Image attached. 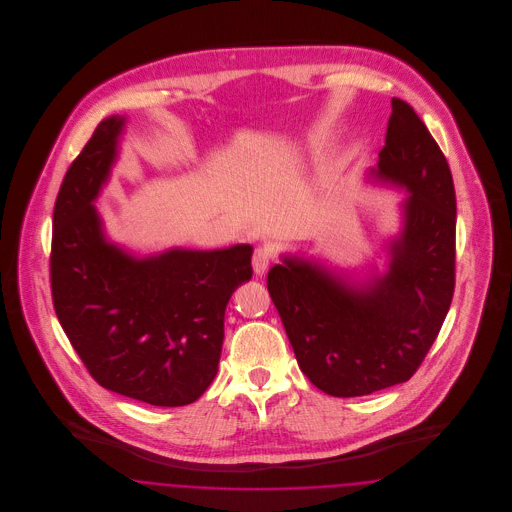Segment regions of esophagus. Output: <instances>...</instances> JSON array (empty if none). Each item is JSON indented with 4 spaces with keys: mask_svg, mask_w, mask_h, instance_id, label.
<instances>
[{
    "mask_svg": "<svg viewBox=\"0 0 512 512\" xmlns=\"http://www.w3.org/2000/svg\"><path fill=\"white\" fill-rule=\"evenodd\" d=\"M251 265H253L255 274H265L267 272L268 265H270V251H268L267 247H257L253 251Z\"/></svg>",
    "mask_w": 512,
    "mask_h": 512,
    "instance_id": "1",
    "label": "esophagus"
}]
</instances>
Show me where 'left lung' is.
Wrapping results in <instances>:
<instances>
[{
  "label": "left lung",
  "mask_w": 512,
  "mask_h": 512,
  "mask_svg": "<svg viewBox=\"0 0 512 512\" xmlns=\"http://www.w3.org/2000/svg\"><path fill=\"white\" fill-rule=\"evenodd\" d=\"M378 180L409 190L390 268L349 286L317 263L284 257L268 293L295 359L318 390L359 397L407 382L422 365L455 292L457 197L447 159L403 99H391Z\"/></svg>",
  "instance_id": "left-lung-1"
}]
</instances>
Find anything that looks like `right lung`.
<instances>
[{
  "label": "right lung",
  "instance_id": "1",
  "mask_svg": "<svg viewBox=\"0 0 512 512\" xmlns=\"http://www.w3.org/2000/svg\"><path fill=\"white\" fill-rule=\"evenodd\" d=\"M124 119L99 122L53 207L51 297L74 351L101 388L184 407L217 376L230 295L253 274L251 245L171 249L136 259L105 242L92 201Z\"/></svg>",
  "mask_w": 512,
  "mask_h": 512
}]
</instances>
